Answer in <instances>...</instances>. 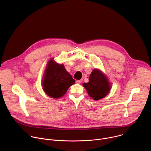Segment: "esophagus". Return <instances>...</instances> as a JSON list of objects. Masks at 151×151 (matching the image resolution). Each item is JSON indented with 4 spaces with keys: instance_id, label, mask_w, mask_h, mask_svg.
Returning <instances> with one entry per match:
<instances>
[{
    "instance_id": "1",
    "label": "esophagus",
    "mask_w": 151,
    "mask_h": 151,
    "mask_svg": "<svg viewBox=\"0 0 151 151\" xmlns=\"http://www.w3.org/2000/svg\"><path fill=\"white\" fill-rule=\"evenodd\" d=\"M76 83H78V84H80L82 83V81L81 80H76Z\"/></svg>"
}]
</instances>
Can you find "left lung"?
Segmentation results:
<instances>
[{
	"label": "left lung",
	"mask_w": 151,
	"mask_h": 151,
	"mask_svg": "<svg viewBox=\"0 0 151 151\" xmlns=\"http://www.w3.org/2000/svg\"><path fill=\"white\" fill-rule=\"evenodd\" d=\"M88 95L94 100H99L107 95L111 86L106 76L99 69H94L90 75L89 82L83 83Z\"/></svg>",
	"instance_id": "1"
}]
</instances>
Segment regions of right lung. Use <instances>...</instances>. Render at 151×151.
<instances>
[{
    "mask_svg": "<svg viewBox=\"0 0 151 151\" xmlns=\"http://www.w3.org/2000/svg\"><path fill=\"white\" fill-rule=\"evenodd\" d=\"M75 82L63 64L56 63L53 58L48 61L42 82L43 90L48 96L54 99L61 97Z\"/></svg>",
    "mask_w": 151,
    "mask_h": 151,
    "instance_id": "obj_1",
    "label": "right lung"
}]
</instances>
